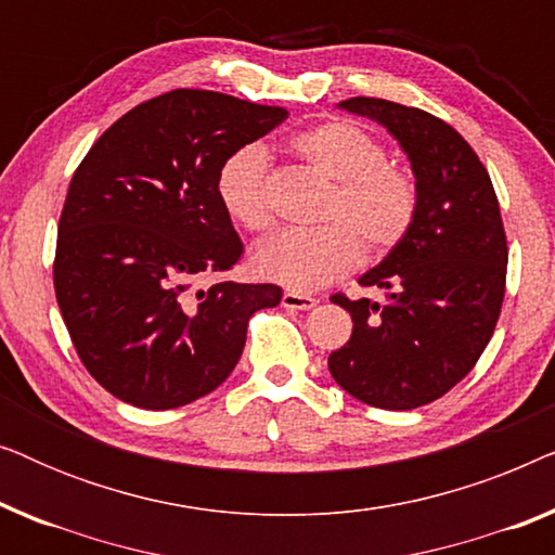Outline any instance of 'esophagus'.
<instances>
[{
    "label": "esophagus",
    "instance_id": "1",
    "mask_svg": "<svg viewBox=\"0 0 555 555\" xmlns=\"http://www.w3.org/2000/svg\"><path fill=\"white\" fill-rule=\"evenodd\" d=\"M315 298L313 295H306V293H295V291H287L283 295V308L287 310H310L315 308Z\"/></svg>",
    "mask_w": 555,
    "mask_h": 555
}]
</instances>
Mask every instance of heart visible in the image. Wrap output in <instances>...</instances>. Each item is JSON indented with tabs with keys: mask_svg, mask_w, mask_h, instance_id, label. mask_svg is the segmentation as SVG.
<instances>
[{
	"mask_svg": "<svg viewBox=\"0 0 555 555\" xmlns=\"http://www.w3.org/2000/svg\"><path fill=\"white\" fill-rule=\"evenodd\" d=\"M291 149L302 164L333 181L321 209V230L283 232L262 242L253 268L262 280L295 293L344 278L366 260H382L409 237L420 215V181L391 162L384 141L353 120H323L295 133ZM217 199L242 230L262 232L272 222L270 158L247 143L219 164Z\"/></svg>",
	"mask_w": 555,
	"mask_h": 555,
	"instance_id": "b5f03b06",
	"label": "heart"
}]
</instances>
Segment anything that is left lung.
<instances>
[{"instance_id":"left-lung-1","label":"left lung","mask_w":555,"mask_h":555,"mask_svg":"<svg viewBox=\"0 0 555 555\" xmlns=\"http://www.w3.org/2000/svg\"><path fill=\"white\" fill-rule=\"evenodd\" d=\"M340 108L378 120L401 143L420 181V215L359 280L384 287L386 302L331 298L351 313L353 333L328 369L363 404L404 412L444 397L490 344L505 298V227L488 169L450 124L384 98H348Z\"/></svg>"}]
</instances>
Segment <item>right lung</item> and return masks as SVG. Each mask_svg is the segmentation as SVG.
<instances>
[{"instance_id":"1","label":"right lung","mask_w":555,"mask_h":555,"mask_svg":"<svg viewBox=\"0 0 555 555\" xmlns=\"http://www.w3.org/2000/svg\"><path fill=\"white\" fill-rule=\"evenodd\" d=\"M280 105L179 88L135 105L93 143L67 189L52 278L88 374L151 412L192 404L237 366L247 323L278 285L204 275L240 262L217 199L219 164L283 124Z\"/></svg>"}]
</instances>
